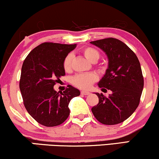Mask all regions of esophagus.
<instances>
[{"mask_svg": "<svg viewBox=\"0 0 159 159\" xmlns=\"http://www.w3.org/2000/svg\"><path fill=\"white\" fill-rule=\"evenodd\" d=\"M81 95H84V96H87V95L90 94V92H87V91H84V90H82L81 92Z\"/></svg>", "mask_w": 159, "mask_h": 159, "instance_id": "obj_1", "label": "esophagus"}]
</instances>
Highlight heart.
<instances>
[{
	"mask_svg": "<svg viewBox=\"0 0 159 159\" xmlns=\"http://www.w3.org/2000/svg\"><path fill=\"white\" fill-rule=\"evenodd\" d=\"M82 53L85 56V57L92 63L97 61L100 57L98 51L92 47H85L82 49ZM72 61H73V55L72 54H69L66 56L63 62V66L66 72H69L72 70ZM96 80H97V76L96 74L92 73V72L82 73L73 76L71 79V83L78 88L87 90Z\"/></svg>",
	"mask_w": 159,
	"mask_h": 159,
	"instance_id": "b5f03b06",
	"label": "heart"
}]
</instances>
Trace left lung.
Segmentation results:
<instances>
[{
  "label": "left lung",
  "instance_id": "1",
  "mask_svg": "<svg viewBox=\"0 0 159 159\" xmlns=\"http://www.w3.org/2000/svg\"><path fill=\"white\" fill-rule=\"evenodd\" d=\"M91 44L101 48L108 59V67L98 85L112 93L105 97L96 93L98 103L92 107L96 119L104 125L123 123L140 103L143 88L141 67L136 54L120 40L114 38L96 40Z\"/></svg>",
  "mask_w": 159,
  "mask_h": 159
}]
</instances>
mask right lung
Returning <instances> with one entry per match:
<instances>
[{
    "label": "right lung",
    "instance_id": "1",
    "mask_svg": "<svg viewBox=\"0 0 159 159\" xmlns=\"http://www.w3.org/2000/svg\"><path fill=\"white\" fill-rule=\"evenodd\" d=\"M76 44L42 43L29 53L21 67L19 88L29 114L41 125L53 127L68 118L69 104L80 91L71 85L63 92L54 86L65 75L63 62Z\"/></svg>",
    "mask_w": 159,
    "mask_h": 159
}]
</instances>
